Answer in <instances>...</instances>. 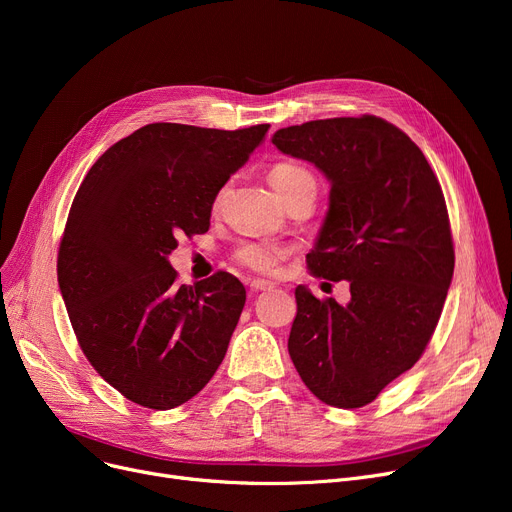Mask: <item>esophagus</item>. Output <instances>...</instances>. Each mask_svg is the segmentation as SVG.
Masks as SVG:
<instances>
[{"instance_id":"1","label":"esophagus","mask_w":512,"mask_h":512,"mask_svg":"<svg viewBox=\"0 0 512 512\" xmlns=\"http://www.w3.org/2000/svg\"><path fill=\"white\" fill-rule=\"evenodd\" d=\"M249 288H251V292H261V290H270V288H274V282H270V280H251V284H249Z\"/></svg>"}]
</instances>
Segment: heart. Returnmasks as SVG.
Returning <instances> with one entry per match:
<instances>
[{
    "label": "heart",
    "mask_w": 512,
    "mask_h": 512,
    "mask_svg": "<svg viewBox=\"0 0 512 512\" xmlns=\"http://www.w3.org/2000/svg\"><path fill=\"white\" fill-rule=\"evenodd\" d=\"M311 176L307 170L292 166V164H280L276 168H272V172L267 174V180H270L272 188L278 193V197L286 191L288 186H292L297 180ZM284 251L270 245V242H242V245L236 249L234 259L249 267L253 272H261V274H270L274 272L278 263L282 261Z\"/></svg>",
    "instance_id": "b5f03b06"
}]
</instances>
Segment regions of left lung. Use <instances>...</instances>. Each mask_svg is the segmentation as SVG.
Returning a JSON list of instances; mask_svg holds the SVG:
<instances>
[{
	"label": "left lung",
	"instance_id": "8db88e82",
	"mask_svg": "<svg viewBox=\"0 0 512 512\" xmlns=\"http://www.w3.org/2000/svg\"><path fill=\"white\" fill-rule=\"evenodd\" d=\"M272 143L330 182L309 270L351 284V301L297 286L288 353L326 405L359 409L409 371L432 338L454 272L436 174L382 118H330L274 132Z\"/></svg>",
	"mask_w": 512,
	"mask_h": 512
}]
</instances>
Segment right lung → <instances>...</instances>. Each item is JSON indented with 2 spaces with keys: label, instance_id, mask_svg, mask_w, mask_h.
Returning <instances> with one entry per match:
<instances>
[{
  "label": "right lung",
  "instance_id": "obj_1",
  "mask_svg": "<svg viewBox=\"0 0 512 512\" xmlns=\"http://www.w3.org/2000/svg\"><path fill=\"white\" fill-rule=\"evenodd\" d=\"M267 128L147 124L78 188L58 257L62 299L91 365L141 407H180L224 361L245 286L226 272L178 286L168 257L178 234L209 230L220 188Z\"/></svg>",
  "mask_w": 512,
  "mask_h": 512
}]
</instances>
